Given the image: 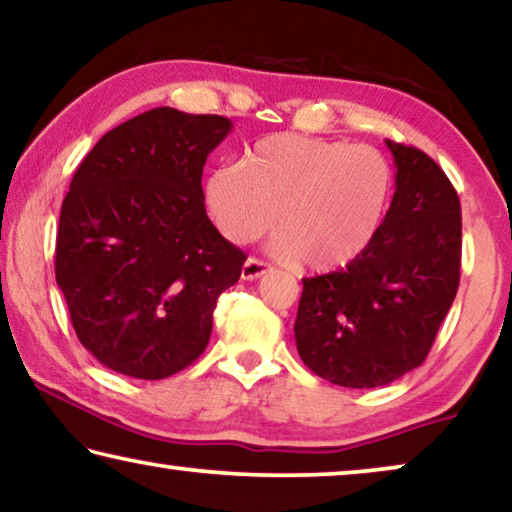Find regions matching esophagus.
<instances>
[{
    "instance_id": "34e87169",
    "label": "esophagus",
    "mask_w": 512,
    "mask_h": 512,
    "mask_svg": "<svg viewBox=\"0 0 512 512\" xmlns=\"http://www.w3.org/2000/svg\"><path fill=\"white\" fill-rule=\"evenodd\" d=\"M271 271V264L264 262V259H257V257H248L246 262H243V269H241V278L243 280H257L262 278L264 273Z\"/></svg>"
}]
</instances>
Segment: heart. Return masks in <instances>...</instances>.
<instances>
[{
  "instance_id": "heart-1",
  "label": "heart",
  "mask_w": 512,
  "mask_h": 512,
  "mask_svg": "<svg viewBox=\"0 0 512 512\" xmlns=\"http://www.w3.org/2000/svg\"><path fill=\"white\" fill-rule=\"evenodd\" d=\"M393 190V167L375 147L278 133L259 140L243 163L216 167L204 200L230 241H255L278 227L282 255L335 271L375 243Z\"/></svg>"
}]
</instances>
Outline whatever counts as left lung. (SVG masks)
I'll return each mask as SVG.
<instances>
[{"instance_id":"obj_1","label":"left lung","mask_w":512,"mask_h":512,"mask_svg":"<svg viewBox=\"0 0 512 512\" xmlns=\"http://www.w3.org/2000/svg\"><path fill=\"white\" fill-rule=\"evenodd\" d=\"M391 209L375 243L345 269L303 278L296 349L331 384L377 388L425 361L460 287V197L416 147L386 140Z\"/></svg>"}]
</instances>
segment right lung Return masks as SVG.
Returning a JSON list of instances; mask_svg holds the SVG:
<instances>
[{
	"instance_id": "add662e5",
	"label": "right lung",
	"mask_w": 512,
	"mask_h": 512,
	"mask_svg": "<svg viewBox=\"0 0 512 512\" xmlns=\"http://www.w3.org/2000/svg\"><path fill=\"white\" fill-rule=\"evenodd\" d=\"M232 121L154 108L105 133L59 213L55 276L82 347L105 368L165 379L209 345L246 253L207 216L202 170Z\"/></svg>"
}]
</instances>
